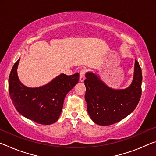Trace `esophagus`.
I'll list each match as a JSON object with an SVG mask.
<instances>
[{"mask_svg": "<svg viewBox=\"0 0 156 156\" xmlns=\"http://www.w3.org/2000/svg\"><path fill=\"white\" fill-rule=\"evenodd\" d=\"M84 79H85V70L81 69L80 72V78H79V80H80V82H83L84 80Z\"/></svg>", "mask_w": 156, "mask_h": 156, "instance_id": "esophagus-1", "label": "esophagus"}]
</instances>
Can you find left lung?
<instances>
[{
	"instance_id": "left-lung-1",
	"label": "left lung",
	"mask_w": 156,
	"mask_h": 156,
	"mask_svg": "<svg viewBox=\"0 0 156 156\" xmlns=\"http://www.w3.org/2000/svg\"><path fill=\"white\" fill-rule=\"evenodd\" d=\"M84 85L87 112L94 123L108 126L122 120L133 112L142 94V70L135 60L134 74L128 87L115 89L109 87L99 76L87 72Z\"/></svg>"
}]
</instances>
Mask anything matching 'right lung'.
I'll use <instances>...</instances> for the list:
<instances>
[{"instance_id":"1","label":"right lung","mask_w":156,"mask_h":156,"mask_svg":"<svg viewBox=\"0 0 156 156\" xmlns=\"http://www.w3.org/2000/svg\"><path fill=\"white\" fill-rule=\"evenodd\" d=\"M20 59L13 66L9 77V93L16 110L24 117L41 125L56 122L61 113L65 98L79 80V73H61L45 85L27 87L17 74Z\"/></svg>"}]
</instances>
